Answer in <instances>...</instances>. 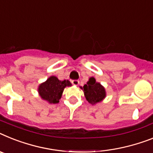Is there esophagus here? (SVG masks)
Instances as JSON below:
<instances>
[{
    "mask_svg": "<svg viewBox=\"0 0 153 153\" xmlns=\"http://www.w3.org/2000/svg\"><path fill=\"white\" fill-rule=\"evenodd\" d=\"M71 83L74 85H78L79 84V80H71Z\"/></svg>",
    "mask_w": 153,
    "mask_h": 153,
    "instance_id": "34e87169",
    "label": "esophagus"
}]
</instances>
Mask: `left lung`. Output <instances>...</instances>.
<instances>
[{"instance_id": "left-lung-1", "label": "left lung", "mask_w": 153, "mask_h": 153, "mask_svg": "<svg viewBox=\"0 0 153 153\" xmlns=\"http://www.w3.org/2000/svg\"><path fill=\"white\" fill-rule=\"evenodd\" d=\"M82 88L84 91L87 101L91 104L100 102L106 96L105 88L101 85L100 83L96 82L94 78H90L87 84L84 85Z\"/></svg>"}]
</instances>
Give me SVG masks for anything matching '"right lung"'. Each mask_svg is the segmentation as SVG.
<instances>
[{
  "label": "right lung",
  "instance_id": "add662e5",
  "mask_svg": "<svg viewBox=\"0 0 153 153\" xmlns=\"http://www.w3.org/2000/svg\"><path fill=\"white\" fill-rule=\"evenodd\" d=\"M71 85L68 80L60 81L57 77L51 76L39 85L38 91L42 99L50 103H57L65 87Z\"/></svg>",
  "mask_w": 153,
  "mask_h": 153
}]
</instances>
